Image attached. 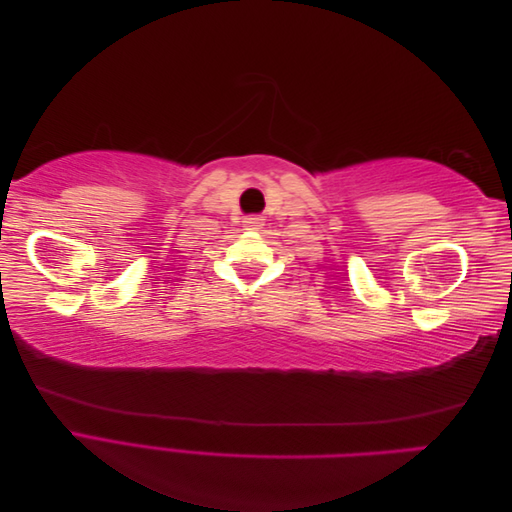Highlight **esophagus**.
<instances>
[{"label":"esophagus","mask_w":512,"mask_h":512,"mask_svg":"<svg viewBox=\"0 0 512 512\" xmlns=\"http://www.w3.org/2000/svg\"><path fill=\"white\" fill-rule=\"evenodd\" d=\"M243 226H245L247 230H258V228H262V220L256 218V215H252V218H245V220H243Z\"/></svg>","instance_id":"34e87169"}]
</instances>
